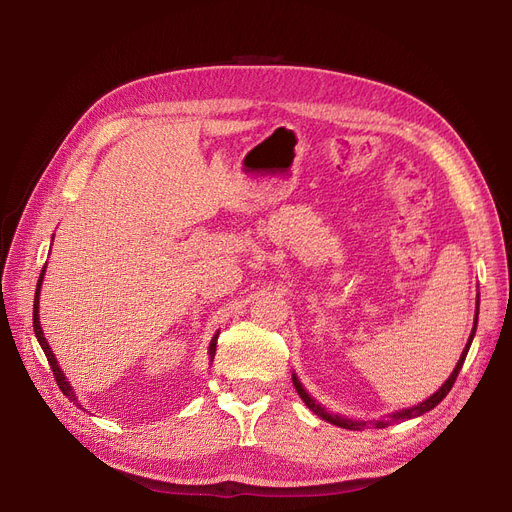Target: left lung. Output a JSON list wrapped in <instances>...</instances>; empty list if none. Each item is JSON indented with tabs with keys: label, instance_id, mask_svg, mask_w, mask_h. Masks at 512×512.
<instances>
[{
	"label": "left lung",
	"instance_id": "left-lung-1",
	"mask_svg": "<svg viewBox=\"0 0 512 512\" xmlns=\"http://www.w3.org/2000/svg\"><path fill=\"white\" fill-rule=\"evenodd\" d=\"M476 324H478V309H476L474 327H472V333H470L468 344H466V348H463V352H461V356H459V361H457V365H455V369H453V374L448 376V380L440 386V389H438L436 393H433L429 399L421 401V404H418V406H412V408H408V410H401V412L391 414V416H389V421H376L374 425H376L378 429H382V427H386V425H391V423L408 421V418H414V416H421V414H425V412L433 410V408H436V406L440 404V401L448 395V391L453 389V384H455V380H457V376H459V371H461V365H463V361H466V354H468V350H470V344H472L474 333H476ZM292 384H294V389H297V393L301 395V399L305 401V406H307L309 410H312L314 414H318L320 418H324V421H329L331 425H337V427L352 429V431H361V429H365V423H363V421H350V418H342V416H337V414H329V412L324 410L320 404H316V401L305 393V389L301 386V382H299V378H297V376H292Z\"/></svg>",
	"mask_w": 512,
	"mask_h": 512
}]
</instances>
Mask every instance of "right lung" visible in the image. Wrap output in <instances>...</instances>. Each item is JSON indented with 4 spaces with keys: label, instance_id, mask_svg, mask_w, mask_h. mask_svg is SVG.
<instances>
[{
    "label": "right lung",
    "instance_id": "right-lung-1",
    "mask_svg": "<svg viewBox=\"0 0 512 512\" xmlns=\"http://www.w3.org/2000/svg\"><path fill=\"white\" fill-rule=\"evenodd\" d=\"M44 269L46 267H42V273H40V280H38V286H36V297H34V331H36V337H38V342H40V346H42V350H44V354H46V359H49V365H51V369H53V376H55V382H57V386L61 389V393H64L70 401H79L76 399V395H74V391H72V386H70V382L66 380V376H64V371H61V367H59V363H57V359H55V354H53V350L49 348V344H46V337H44V333H42V327H40V307H38V297H40V286H42V280H44ZM218 335L220 333H215V337L211 339V344H209V356H211V361H213V356H215V344H218ZM76 406H81V404H76Z\"/></svg>",
    "mask_w": 512,
    "mask_h": 512
}]
</instances>
